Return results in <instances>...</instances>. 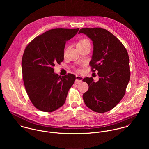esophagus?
Returning <instances> with one entry per match:
<instances>
[{"instance_id": "1", "label": "esophagus", "mask_w": 149, "mask_h": 149, "mask_svg": "<svg viewBox=\"0 0 149 149\" xmlns=\"http://www.w3.org/2000/svg\"><path fill=\"white\" fill-rule=\"evenodd\" d=\"M83 79V77H82V76H81L76 75V81H75V83H76V84L80 83L81 82H82Z\"/></svg>"}]
</instances>
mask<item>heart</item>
I'll return each instance as SVG.
<instances>
[{"label": "heart", "mask_w": 149, "mask_h": 149, "mask_svg": "<svg viewBox=\"0 0 149 149\" xmlns=\"http://www.w3.org/2000/svg\"><path fill=\"white\" fill-rule=\"evenodd\" d=\"M89 42V41L86 39H82L81 40H80L79 41V42L77 43V45H80V44H83V43H85Z\"/></svg>", "instance_id": "b5f03b06"}]
</instances>
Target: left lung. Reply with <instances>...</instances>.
Returning a JSON list of instances; mask_svg holds the SVG:
<instances>
[{
  "mask_svg": "<svg viewBox=\"0 0 149 149\" xmlns=\"http://www.w3.org/2000/svg\"><path fill=\"white\" fill-rule=\"evenodd\" d=\"M87 36L93 45L89 65L98 72L99 81L85 77L89 86L83 95L85 105L92 111L103 113L113 109L125 96L130 78L129 57L124 45L103 28H82L79 32Z\"/></svg>",
  "mask_w": 149,
  "mask_h": 149,
  "instance_id": "1",
  "label": "left lung"
}]
</instances>
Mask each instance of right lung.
Segmentation results:
<instances>
[{
    "label": "right lung",
    "instance_id": "1",
    "mask_svg": "<svg viewBox=\"0 0 149 149\" xmlns=\"http://www.w3.org/2000/svg\"><path fill=\"white\" fill-rule=\"evenodd\" d=\"M79 29L57 28L37 36L26 46L22 60L26 91L31 103L43 112H53L63 106L76 76H59L54 72L56 63L64 60L66 42Z\"/></svg>",
    "mask_w": 149,
    "mask_h": 149
}]
</instances>
